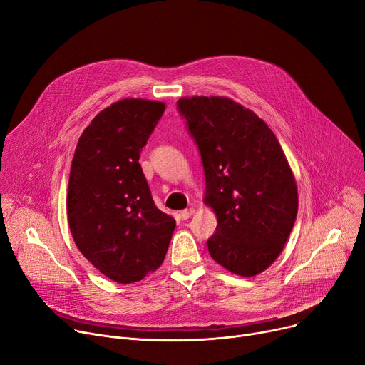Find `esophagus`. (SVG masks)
Listing matches in <instances>:
<instances>
[{
  "label": "esophagus",
  "instance_id": "34e87169",
  "mask_svg": "<svg viewBox=\"0 0 365 365\" xmlns=\"http://www.w3.org/2000/svg\"><path fill=\"white\" fill-rule=\"evenodd\" d=\"M193 211H195L193 208H186V210L180 211V218H182V220H187V218L193 214Z\"/></svg>",
  "mask_w": 365,
  "mask_h": 365
}]
</instances>
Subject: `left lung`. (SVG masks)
<instances>
[{"label":"left lung","instance_id":"8db88e82","mask_svg":"<svg viewBox=\"0 0 365 365\" xmlns=\"http://www.w3.org/2000/svg\"><path fill=\"white\" fill-rule=\"evenodd\" d=\"M178 108L202 158L204 202L217 215L208 252L230 273L257 276L280 255L298 214L280 143L262 118L226 96H185Z\"/></svg>","mask_w":365,"mask_h":365}]
</instances>
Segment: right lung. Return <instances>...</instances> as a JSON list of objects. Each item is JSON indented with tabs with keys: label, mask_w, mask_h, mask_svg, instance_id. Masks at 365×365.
I'll use <instances>...</instances> for the list:
<instances>
[{
	"label": "right lung",
	"mask_w": 365,
	"mask_h": 365,
	"mask_svg": "<svg viewBox=\"0 0 365 365\" xmlns=\"http://www.w3.org/2000/svg\"><path fill=\"white\" fill-rule=\"evenodd\" d=\"M165 104L125 98L96 114L73 155L67 217L83 257L108 279L135 283L163 264L176 227L151 197L139 157Z\"/></svg>",
	"instance_id": "1"
}]
</instances>
